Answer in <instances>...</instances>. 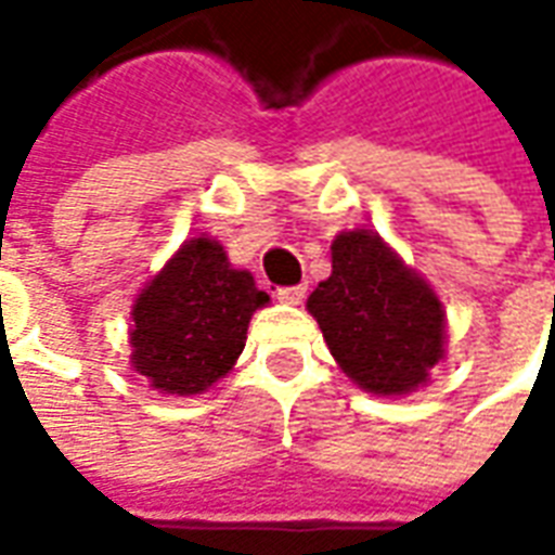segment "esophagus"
Wrapping results in <instances>:
<instances>
[{
    "label": "esophagus",
    "mask_w": 555,
    "mask_h": 555,
    "mask_svg": "<svg viewBox=\"0 0 555 555\" xmlns=\"http://www.w3.org/2000/svg\"><path fill=\"white\" fill-rule=\"evenodd\" d=\"M302 297H306V288H302V285H294V288H279L276 291V300L288 302V306H300Z\"/></svg>",
    "instance_id": "1"
}]
</instances>
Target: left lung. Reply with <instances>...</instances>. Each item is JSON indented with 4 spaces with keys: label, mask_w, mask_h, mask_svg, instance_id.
I'll return each mask as SVG.
<instances>
[{
    "label": "left lung",
    "mask_w": 555,
    "mask_h": 555,
    "mask_svg": "<svg viewBox=\"0 0 555 555\" xmlns=\"http://www.w3.org/2000/svg\"><path fill=\"white\" fill-rule=\"evenodd\" d=\"M306 309L341 372L374 396L425 386L446 353L440 297L369 229L341 231L333 241V273Z\"/></svg>",
    "instance_id": "obj_1"
}]
</instances>
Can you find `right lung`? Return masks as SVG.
<instances>
[{"label":"right lung","instance_id":"add662e5","mask_svg":"<svg viewBox=\"0 0 555 555\" xmlns=\"http://www.w3.org/2000/svg\"><path fill=\"white\" fill-rule=\"evenodd\" d=\"M267 302L222 243L193 237L133 302L130 362L163 396H198L231 372L253 312Z\"/></svg>","mask_w":555,"mask_h":555}]
</instances>
